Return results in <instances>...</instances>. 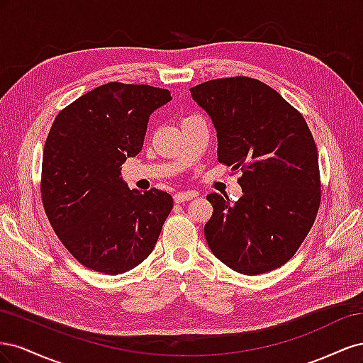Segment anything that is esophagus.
<instances>
[{"label":"esophagus","mask_w":363,"mask_h":363,"mask_svg":"<svg viewBox=\"0 0 363 363\" xmlns=\"http://www.w3.org/2000/svg\"><path fill=\"white\" fill-rule=\"evenodd\" d=\"M194 196H196V192L189 191V192H177L174 195V201L175 203H183V201H189Z\"/></svg>","instance_id":"34e87169"}]
</instances>
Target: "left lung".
Here are the masks:
<instances>
[{
    "mask_svg": "<svg viewBox=\"0 0 363 363\" xmlns=\"http://www.w3.org/2000/svg\"><path fill=\"white\" fill-rule=\"evenodd\" d=\"M211 116L218 160L242 171V196L208 194V248L228 268L256 276L284 265L301 245L320 208L318 150L303 115L268 84L250 77L191 87Z\"/></svg>",
    "mask_w": 363,
    "mask_h": 363,
    "instance_id": "1",
    "label": "left lung"
}]
</instances>
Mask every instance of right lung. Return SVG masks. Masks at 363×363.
Instances as JSON below:
<instances>
[{"label":"right lung","mask_w":363,"mask_h":363,"mask_svg":"<svg viewBox=\"0 0 363 363\" xmlns=\"http://www.w3.org/2000/svg\"><path fill=\"white\" fill-rule=\"evenodd\" d=\"M171 100L167 89L112 82L54 119L42 157V203L62 244L86 268L116 276L155 250L172 196L130 191L121 164L139 155L150 115Z\"/></svg>","instance_id":"right-lung-1"}]
</instances>
